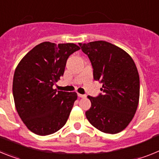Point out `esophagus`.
I'll return each instance as SVG.
<instances>
[{
    "label": "esophagus",
    "instance_id": "esophagus-1",
    "mask_svg": "<svg viewBox=\"0 0 159 159\" xmlns=\"http://www.w3.org/2000/svg\"><path fill=\"white\" fill-rule=\"evenodd\" d=\"M79 97H80V98H85L86 97V95H82V94H78Z\"/></svg>",
    "mask_w": 159,
    "mask_h": 159
}]
</instances>
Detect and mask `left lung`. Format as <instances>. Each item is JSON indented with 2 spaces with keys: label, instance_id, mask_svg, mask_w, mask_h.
I'll list each match as a JSON object with an SVG mask.
<instances>
[{
  "label": "left lung",
  "instance_id": "obj_1",
  "mask_svg": "<svg viewBox=\"0 0 159 159\" xmlns=\"http://www.w3.org/2000/svg\"><path fill=\"white\" fill-rule=\"evenodd\" d=\"M89 56L94 80L102 84L103 93L89 96L92 105L87 119L101 132L114 134L127 127L137 111L140 93L138 69L128 53L105 41L80 43Z\"/></svg>",
  "mask_w": 159,
  "mask_h": 159
}]
</instances>
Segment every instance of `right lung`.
<instances>
[{
    "instance_id": "add662e5",
    "label": "right lung",
    "mask_w": 159,
    "mask_h": 159,
    "mask_svg": "<svg viewBox=\"0 0 159 159\" xmlns=\"http://www.w3.org/2000/svg\"><path fill=\"white\" fill-rule=\"evenodd\" d=\"M79 50L74 43L44 42L27 53L17 65L13 99L19 116L31 132L46 136L66 124L77 94L57 91L53 85L63 75L69 56Z\"/></svg>"
}]
</instances>
